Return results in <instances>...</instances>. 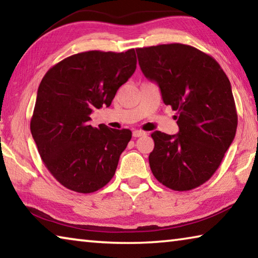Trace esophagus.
<instances>
[{
  "label": "esophagus",
  "instance_id": "1",
  "mask_svg": "<svg viewBox=\"0 0 258 258\" xmlns=\"http://www.w3.org/2000/svg\"><path fill=\"white\" fill-rule=\"evenodd\" d=\"M143 135H146V132H143V131H140V130L133 131V137L134 138H140V137H143Z\"/></svg>",
  "mask_w": 258,
  "mask_h": 258
}]
</instances>
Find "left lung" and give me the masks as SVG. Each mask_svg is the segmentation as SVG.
<instances>
[{
	"label": "left lung",
	"instance_id": "1",
	"mask_svg": "<svg viewBox=\"0 0 258 258\" xmlns=\"http://www.w3.org/2000/svg\"><path fill=\"white\" fill-rule=\"evenodd\" d=\"M137 53L143 75L157 83L164 103L177 111V134H151V172L172 190L195 189L216 172L237 132L229 78L215 59L190 45L141 47Z\"/></svg>",
	"mask_w": 258,
	"mask_h": 258
}]
</instances>
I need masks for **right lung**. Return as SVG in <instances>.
<instances>
[{
	"mask_svg": "<svg viewBox=\"0 0 258 258\" xmlns=\"http://www.w3.org/2000/svg\"><path fill=\"white\" fill-rule=\"evenodd\" d=\"M137 68L135 50L87 51L50 68L37 90L30 132L43 163L60 184L90 194L115 175L130 130L92 127L95 108L109 107Z\"/></svg>",
	"mask_w": 258,
	"mask_h": 258,
	"instance_id": "add662e5",
	"label": "right lung"
}]
</instances>
